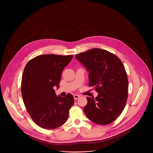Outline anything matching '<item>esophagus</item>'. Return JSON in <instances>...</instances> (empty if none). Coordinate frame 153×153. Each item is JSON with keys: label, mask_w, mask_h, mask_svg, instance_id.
Instances as JSON below:
<instances>
[{"label": "esophagus", "mask_w": 153, "mask_h": 153, "mask_svg": "<svg viewBox=\"0 0 153 153\" xmlns=\"http://www.w3.org/2000/svg\"><path fill=\"white\" fill-rule=\"evenodd\" d=\"M74 99H75V100H77V99H78L80 96H79V95H78V94H74Z\"/></svg>", "instance_id": "esophagus-1"}]
</instances>
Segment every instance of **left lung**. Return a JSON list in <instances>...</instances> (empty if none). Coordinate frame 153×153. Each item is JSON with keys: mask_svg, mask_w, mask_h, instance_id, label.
Here are the masks:
<instances>
[{"mask_svg": "<svg viewBox=\"0 0 153 153\" xmlns=\"http://www.w3.org/2000/svg\"><path fill=\"white\" fill-rule=\"evenodd\" d=\"M75 58L89 72V86L98 93L95 98H86L85 115L99 125L111 123L122 113L128 98V77L122 62L115 54L99 48L79 53Z\"/></svg>", "mask_w": 153, "mask_h": 153, "instance_id": "8db88e82", "label": "left lung"}]
</instances>
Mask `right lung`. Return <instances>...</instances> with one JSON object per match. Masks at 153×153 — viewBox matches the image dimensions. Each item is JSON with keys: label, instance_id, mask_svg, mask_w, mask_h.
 I'll return each mask as SVG.
<instances>
[{"label": "right lung", "instance_id": "obj_1", "mask_svg": "<svg viewBox=\"0 0 153 153\" xmlns=\"http://www.w3.org/2000/svg\"><path fill=\"white\" fill-rule=\"evenodd\" d=\"M73 55L43 54L30 60L22 79V96L27 110L39 126L53 129L63 125L74 104L70 93L57 96L54 86L59 88L61 75Z\"/></svg>", "mask_w": 153, "mask_h": 153}]
</instances>
